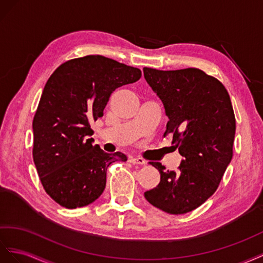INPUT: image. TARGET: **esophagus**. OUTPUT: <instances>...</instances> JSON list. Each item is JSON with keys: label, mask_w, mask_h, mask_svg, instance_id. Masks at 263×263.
<instances>
[{"label": "esophagus", "mask_w": 263, "mask_h": 263, "mask_svg": "<svg viewBox=\"0 0 263 263\" xmlns=\"http://www.w3.org/2000/svg\"><path fill=\"white\" fill-rule=\"evenodd\" d=\"M129 162L132 163V164H138V165H145L146 162L145 160L142 159V157H133L131 156L129 159Z\"/></svg>", "instance_id": "34e87169"}]
</instances>
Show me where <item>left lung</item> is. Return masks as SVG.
<instances>
[{
	"mask_svg": "<svg viewBox=\"0 0 263 263\" xmlns=\"http://www.w3.org/2000/svg\"><path fill=\"white\" fill-rule=\"evenodd\" d=\"M143 72L168 118L164 136L173 133L172 143L183 156L176 172L148 162L159 170L161 181L144 197L167 214L190 213L218 189L232 159L236 119L230 97L219 80L197 68L144 67Z\"/></svg>",
	"mask_w": 263,
	"mask_h": 263,
	"instance_id": "obj_1",
	"label": "left lung"
}]
</instances>
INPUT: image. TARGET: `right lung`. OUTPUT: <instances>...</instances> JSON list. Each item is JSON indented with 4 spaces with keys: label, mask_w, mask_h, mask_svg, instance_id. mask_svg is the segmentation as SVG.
<instances>
[{
    "label": "right lung",
    "mask_w": 263,
    "mask_h": 263,
    "mask_svg": "<svg viewBox=\"0 0 263 263\" xmlns=\"http://www.w3.org/2000/svg\"><path fill=\"white\" fill-rule=\"evenodd\" d=\"M141 76L139 68L89 55L62 64L47 80L33 120V159L45 192L61 206L91 204L104 191L109 165L127 160L92 145L90 122L103 116L117 88Z\"/></svg>",
    "instance_id": "1"
}]
</instances>
